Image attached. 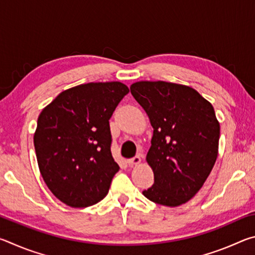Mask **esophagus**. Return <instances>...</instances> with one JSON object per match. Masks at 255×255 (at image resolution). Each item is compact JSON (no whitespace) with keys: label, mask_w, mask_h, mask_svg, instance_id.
Here are the masks:
<instances>
[{"label":"esophagus","mask_w":255,"mask_h":255,"mask_svg":"<svg viewBox=\"0 0 255 255\" xmlns=\"http://www.w3.org/2000/svg\"><path fill=\"white\" fill-rule=\"evenodd\" d=\"M140 161H141V159H140L139 156H135V157H132V158H129L128 161H127V163H128L129 166H133V165H137V164H139Z\"/></svg>","instance_id":"34e87169"}]
</instances>
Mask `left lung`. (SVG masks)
<instances>
[{"instance_id": "8db88e82", "label": "left lung", "mask_w": 255, "mask_h": 255, "mask_svg": "<svg viewBox=\"0 0 255 255\" xmlns=\"http://www.w3.org/2000/svg\"><path fill=\"white\" fill-rule=\"evenodd\" d=\"M130 92L154 129L146 156L154 184L143 195L167 207L185 204L204 185L217 158L221 127L214 107L195 89L170 82H136Z\"/></svg>"}]
</instances>
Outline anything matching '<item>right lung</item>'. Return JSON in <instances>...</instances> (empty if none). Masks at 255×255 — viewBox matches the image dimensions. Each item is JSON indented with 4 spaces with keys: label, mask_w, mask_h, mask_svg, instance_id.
Segmentation results:
<instances>
[{
    "label": "right lung",
    "mask_w": 255,
    "mask_h": 255,
    "mask_svg": "<svg viewBox=\"0 0 255 255\" xmlns=\"http://www.w3.org/2000/svg\"><path fill=\"white\" fill-rule=\"evenodd\" d=\"M128 92L120 82L81 84L58 94L38 117V165L47 187L65 205L84 208L107 196L119 171L109 119Z\"/></svg>",
    "instance_id": "right-lung-1"
}]
</instances>
